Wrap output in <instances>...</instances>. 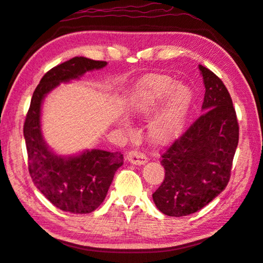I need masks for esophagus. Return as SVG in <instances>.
<instances>
[{
	"mask_svg": "<svg viewBox=\"0 0 263 263\" xmlns=\"http://www.w3.org/2000/svg\"><path fill=\"white\" fill-rule=\"evenodd\" d=\"M126 160L134 165H144L147 162V157L137 151H132L127 153Z\"/></svg>",
	"mask_w": 263,
	"mask_h": 263,
	"instance_id": "34e87169",
	"label": "esophagus"
}]
</instances>
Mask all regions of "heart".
I'll return each instance as SVG.
<instances>
[{"label":"heart","instance_id":"b5f03b06","mask_svg":"<svg viewBox=\"0 0 263 263\" xmlns=\"http://www.w3.org/2000/svg\"><path fill=\"white\" fill-rule=\"evenodd\" d=\"M163 100L165 101L147 126L148 141L157 146L170 144L179 137L189 112L192 93L166 75H149L137 87L133 110L147 118Z\"/></svg>","mask_w":263,"mask_h":263}]
</instances>
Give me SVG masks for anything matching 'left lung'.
<instances>
[{
	"instance_id": "left-lung-1",
	"label": "left lung",
	"mask_w": 263,
	"mask_h": 263,
	"mask_svg": "<svg viewBox=\"0 0 263 263\" xmlns=\"http://www.w3.org/2000/svg\"><path fill=\"white\" fill-rule=\"evenodd\" d=\"M202 115L162 155L165 178L153 194L159 211L182 217L200 211L230 181L238 143L235 109L221 80L202 65Z\"/></svg>"
}]
</instances>
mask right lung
Returning <instances> with one entry per match:
<instances>
[{
  "mask_svg": "<svg viewBox=\"0 0 263 263\" xmlns=\"http://www.w3.org/2000/svg\"><path fill=\"white\" fill-rule=\"evenodd\" d=\"M107 62L74 57L51 68L34 90L23 136L28 152L29 173L34 185L52 205L72 214H89L101 205L116 171L122 165L119 152L85 149L75 155H60L46 143L42 129V106L48 93L61 83L101 69Z\"/></svg>",
  "mask_w": 263,
  "mask_h": 263,
  "instance_id": "obj_1",
  "label": "right lung"
}]
</instances>
